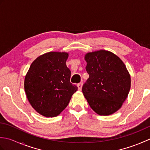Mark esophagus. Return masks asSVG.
Masks as SVG:
<instances>
[{
	"mask_svg": "<svg viewBox=\"0 0 150 150\" xmlns=\"http://www.w3.org/2000/svg\"><path fill=\"white\" fill-rule=\"evenodd\" d=\"M77 87H78V90L81 91L82 90V82H81V83H79L77 84Z\"/></svg>",
	"mask_w": 150,
	"mask_h": 150,
	"instance_id": "obj_1",
	"label": "esophagus"
}]
</instances>
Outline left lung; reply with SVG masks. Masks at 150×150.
I'll return each instance as SVG.
<instances>
[{"label": "left lung", "mask_w": 150, "mask_h": 150, "mask_svg": "<svg viewBox=\"0 0 150 150\" xmlns=\"http://www.w3.org/2000/svg\"><path fill=\"white\" fill-rule=\"evenodd\" d=\"M89 78L82 93L91 108L100 115L116 112L128 97L131 78L119 57L106 50L86 54Z\"/></svg>", "instance_id": "8db88e82"}]
</instances>
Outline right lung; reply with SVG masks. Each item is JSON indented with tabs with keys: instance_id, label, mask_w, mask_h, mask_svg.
Instances as JSON below:
<instances>
[{
	"instance_id": "add662e5",
	"label": "right lung",
	"mask_w": 150,
	"mask_h": 150,
	"mask_svg": "<svg viewBox=\"0 0 150 150\" xmlns=\"http://www.w3.org/2000/svg\"><path fill=\"white\" fill-rule=\"evenodd\" d=\"M68 53L51 52L31 64L24 79L26 97L34 110L46 117H54L68 106L78 88L70 82L66 66Z\"/></svg>"
}]
</instances>
